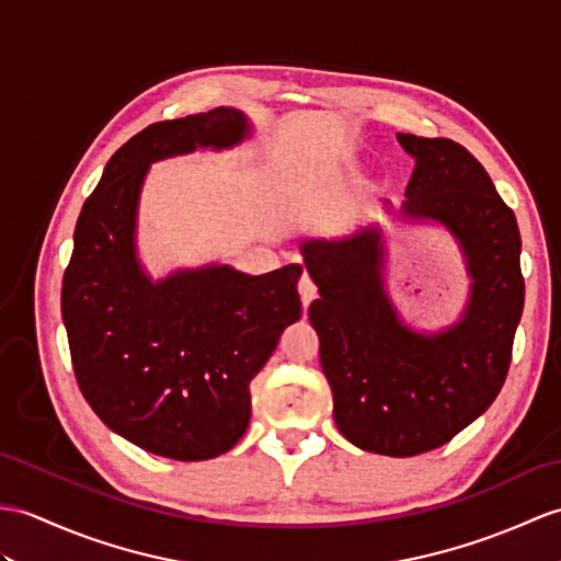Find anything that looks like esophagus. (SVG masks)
<instances>
[{
	"label": "esophagus",
	"instance_id": "1",
	"mask_svg": "<svg viewBox=\"0 0 561 561\" xmlns=\"http://www.w3.org/2000/svg\"><path fill=\"white\" fill-rule=\"evenodd\" d=\"M298 294H301V304H304V310L316 301V296H318V286L312 284V279L308 277V275H304L301 277V282H298Z\"/></svg>",
	"mask_w": 561,
	"mask_h": 561
}]
</instances>
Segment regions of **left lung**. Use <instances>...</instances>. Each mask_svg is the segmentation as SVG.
Returning a JSON list of instances; mask_svg holds the SVG:
<instances>
[{"label": "left lung", "mask_w": 561, "mask_h": 561, "mask_svg": "<svg viewBox=\"0 0 561 561\" xmlns=\"http://www.w3.org/2000/svg\"><path fill=\"white\" fill-rule=\"evenodd\" d=\"M415 160L407 201L382 210L437 225L459 243L468 298L437 332L403 322L387 291V237L373 225L301 243L320 298L308 318L334 399V423L363 451L415 457L459 435L500 394L524 312L516 217L471 152L449 138L397 134Z\"/></svg>", "instance_id": "left-lung-1"}]
</instances>
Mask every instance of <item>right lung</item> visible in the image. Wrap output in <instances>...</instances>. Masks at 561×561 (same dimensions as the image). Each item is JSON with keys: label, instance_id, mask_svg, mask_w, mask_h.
Segmentation results:
<instances>
[{"label": "right lung", "instance_id": "obj_1", "mask_svg": "<svg viewBox=\"0 0 561 561\" xmlns=\"http://www.w3.org/2000/svg\"><path fill=\"white\" fill-rule=\"evenodd\" d=\"M251 134L233 107L142 128L112 154L76 221L61 318L78 387L104 425L158 457L205 461L237 445L251 380L301 318V265L253 277L213 263L154 282L138 257L150 164Z\"/></svg>", "mask_w": 561, "mask_h": 561}]
</instances>
